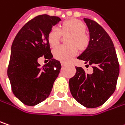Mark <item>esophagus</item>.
I'll return each mask as SVG.
<instances>
[{
	"instance_id": "esophagus-1",
	"label": "esophagus",
	"mask_w": 125,
	"mask_h": 125,
	"mask_svg": "<svg viewBox=\"0 0 125 125\" xmlns=\"http://www.w3.org/2000/svg\"><path fill=\"white\" fill-rule=\"evenodd\" d=\"M61 64H62V66H65V65H66V63L63 62H61Z\"/></svg>"
}]
</instances>
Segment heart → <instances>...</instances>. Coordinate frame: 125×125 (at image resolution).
Returning a JSON list of instances; mask_svg holds the SVG:
<instances>
[{"label": "heart", "mask_w": 125, "mask_h": 125, "mask_svg": "<svg viewBox=\"0 0 125 125\" xmlns=\"http://www.w3.org/2000/svg\"><path fill=\"white\" fill-rule=\"evenodd\" d=\"M62 31L64 33H69L68 43L69 46H58L53 49L54 57L62 62H69L78 52L77 46L80 49L84 48L87 44V38L84 34L85 26L79 21L71 20L65 22L62 25ZM61 39V31L56 26L53 27L48 35L49 43L51 47L56 46Z\"/></svg>", "instance_id": "1"}]
</instances>
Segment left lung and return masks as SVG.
I'll return each instance as SVG.
<instances>
[{
    "mask_svg": "<svg viewBox=\"0 0 125 125\" xmlns=\"http://www.w3.org/2000/svg\"><path fill=\"white\" fill-rule=\"evenodd\" d=\"M84 21L89 41L77 59L92 65L93 72L86 74L82 67H76V74L69 84L72 95L79 103L95 108L102 105L115 91L119 65L113 42L105 30L93 20L84 18Z\"/></svg>",
    "mask_w": 125,
    "mask_h": 125,
    "instance_id": "1",
    "label": "left lung"
}]
</instances>
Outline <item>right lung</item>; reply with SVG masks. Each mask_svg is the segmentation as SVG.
I'll return each instance as SVG.
<instances>
[{
	"label": "right lung",
	"instance_id": "obj_1",
	"mask_svg": "<svg viewBox=\"0 0 125 125\" xmlns=\"http://www.w3.org/2000/svg\"><path fill=\"white\" fill-rule=\"evenodd\" d=\"M61 18L40 15L26 23L19 31L11 46L8 67L13 93L24 104L35 106L49 96L62 68L53 59L48 35ZM44 56L50 60L41 67L38 59Z\"/></svg>",
	"mask_w": 125,
	"mask_h": 125
}]
</instances>
